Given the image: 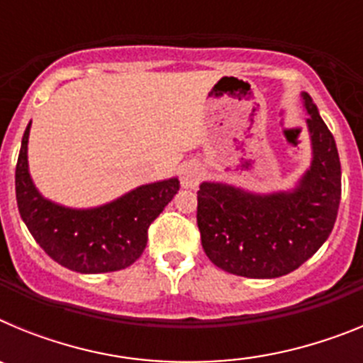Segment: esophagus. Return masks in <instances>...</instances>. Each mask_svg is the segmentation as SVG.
<instances>
[{
	"mask_svg": "<svg viewBox=\"0 0 363 363\" xmlns=\"http://www.w3.org/2000/svg\"><path fill=\"white\" fill-rule=\"evenodd\" d=\"M205 171L200 163H187L182 167L179 172V179H182V187L184 189H196L200 182L203 179Z\"/></svg>",
	"mask_w": 363,
	"mask_h": 363,
	"instance_id": "esophagus-1",
	"label": "esophagus"
}]
</instances>
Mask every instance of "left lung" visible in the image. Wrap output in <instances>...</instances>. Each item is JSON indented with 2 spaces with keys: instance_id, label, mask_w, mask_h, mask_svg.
<instances>
[{
  "instance_id": "8db88e82",
  "label": "left lung",
  "mask_w": 363,
  "mask_h": 363,
  "mask_svg": "<svg viewBox=\"0 0 363 363\" xmlns=\"http://www.w3.org/2000/svg\"><path fill=\"white\" fill-rule=\"evenodd\" d=\"M313 160L293 191L255 194L203 182L198 191L201 245L216 267L245 278H278L323 245L338 214L342 169L335 138L307 92Z\"/></svg>"
}]
</instances>
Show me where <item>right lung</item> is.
<instances>
[{"label":"right lung","instance_id":"add662e5","mask_svg":"<svg viewBox=\"0 0 363 363\" xmlns=\"http://www.w3.org/2000/svg\"><path fill=\"white\" fill-rule=\"evenodd\" d=\"M30 123L16 165V200L21 220L54 262L83 274L129 267L142 256L149 225L179 191L178 178L142 185L94 209H69L40 194L28 174Z\"/></svg>","mask_w":363,"mask_h":363}]
</instances>
